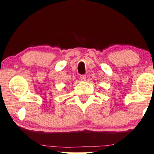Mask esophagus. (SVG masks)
Returning a JSON list of instances; mask_svg holds the SVG:
<instances>
[{
    "instance_id": "34e87169",
    "label": "esophagus",
    "mask_w": 154,
    "mask_h": 154,
    "mask_svg": "<svg viewBox=\"0 0 154 154\" xmlns=\"http://www.w3.org/2000/svg\"><path fill=\"white\" fill-rule=\"evenodd\" d=\"M80 79H81V81L85 82V80H86V76H85V75H81V76H80Z\"/></svg>"
}]
</instances>
